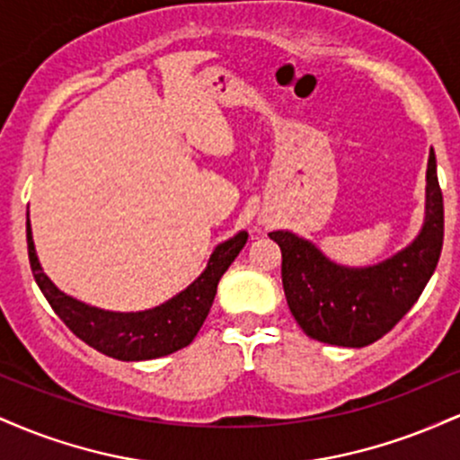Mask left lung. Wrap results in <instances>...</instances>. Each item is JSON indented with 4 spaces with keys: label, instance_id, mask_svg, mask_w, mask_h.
Here are the masks:
<instances>
[{
    "label": "left lung",
    "instance_id": "left-lung-1",
    "mask_svg": "<svg viewBox=\"0 0 460 460\" xmlns=\"http://www.w3.org/2000/svg\"><path fill=\"white\" fill-rule=\"evenodd\" d=\"M281 246V277L289 311L300 329L331 346L363 348L381 340L424 292L443 246V197L430 149L426 216L411 244L374 266L350 268L329 260L314 242L272 231Z\"/></svg>",
    "mask_w": 460,
    "mask_h": 460
}]
</instances>
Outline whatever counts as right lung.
<instances>
[{
  "label": "right lung",
  "mask_w": 460,
  "mask_h": 460,
  "mask_svg": "<svg viewBox=\"0 0 460 460\" xmlns=\"http://www.w3.org/2000/svg\"><path fill=\"white\" fill-rule=\"evenodd\" d=\"M246 240V231H240L220 242L209 255L205 270L166 303L145 311H108L68 296L47 277L36 255L28 214L30 266L47 303L79 340L119 361H149L188 346L212 309L220 277L234 263Z\"/></svg>",
  "instance_id": "right-lung-1"
}]
</instances>
